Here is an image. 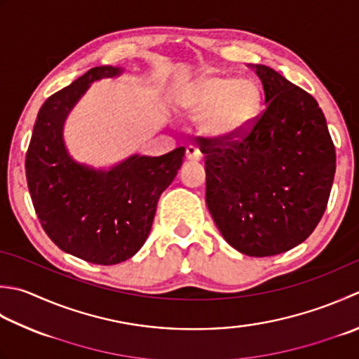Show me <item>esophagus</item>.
Returning <instances> with one entry per match:
<instances>
[{
  "label": "esophagus",
  "mask_w": 359,
  "mask_h": 359,
  "mask_svg": "<svg viewBox=\"0 0 359 359\" xmlns=\"http://www.w3.org/2000/svg\"><path fill=\"white\" fill-rule=\"evenodd\" d=\"M185 157L189 161H199L202 158V154H201V151L198 149V147L188 146L187 149H185Z\"/></svg>",
  "instance_id": "esophagus-1"
}]
</instances>
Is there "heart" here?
<instances>
[{
  "label": "heart",
  "instance_id": "1",
  "mask_svg": "<svg viewBox=\"0 0 359 359\" xmlns=\"http://www.w3.org/2000/svg\"><path fill=\"white\" fill-rule=\"evenodd\" d=\"M259 90L250 79L208 74L179 91L177 105L185 115L202 118L205 135L233 140L248 132L259 114Z\"/></svg>",
  "mask_w": 359,
  "mask_h": 359
}]
</instances>
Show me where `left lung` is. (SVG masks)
I'll use <instances>...</instances> for the list:
<instances>
[{"mask_svg": "<svg viewBox=\"0 0 359 359\" xmlns=\"http://www.w3.org/2000/svg\"><path fill=\"white\" fill-rule=\"evenodd\" d=\"M266 109L240 142L201 140L205 201L231 248L271 257L304 243L332 191L336 152L318 101L276 69L249 65Z\"/></svg>", "mask_w": 359, "mask_h": 359, "instance_id": "left-lung-1", "label": "left lung"}]
</instances>
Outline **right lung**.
<instances>
[{"mask_svg": "<svg viewBox=\"0 0 359 359\" xmlns=\"http://www.w3.org/2000/svg\"><path fill=\"white\" fill-rule=\"evenodd\" d=\"M123 73V67H95L49 96L26 152L27 188L46 235L67 254L104 266L126 262L142 249L160 196L185 156V147L160 157L132 154L109 168L73 158L63 138L69 111L91 83Z\"/></svg>", "mask_w": 359, "mask_h": 359, "instance_id": "right-lung-1", "label": "right lung"}]
</instances>
